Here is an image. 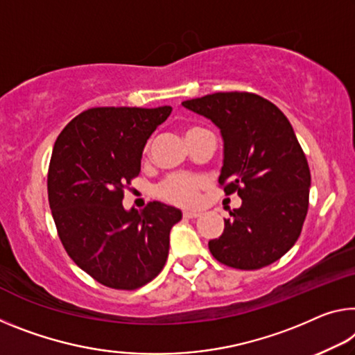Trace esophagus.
Returning a JSON list of instances; mask_svg holds the SVG:
<instances>
[{
    "mask_svg": "<svg viewBox=\"0 0 355 355\" xmlns=\"http://www.w3.org/2000/svg\"><path fill=\"white\" fill-rule=\"evenodd\" d=\"M199 216H200V211H198V210H184L183 211V218L193 219V218H199Z\"/></svg>",
    "mask_w": 355,
    "mask_h": 355,
    "instance_id": "esophagus-1",
    "label": "esophagus"
}]
</instances>
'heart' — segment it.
<instances>
[{
  "instance_id": "1",
  "label": "heart",
  "mask_w": 355,
  "mask_h": 355,
  "mask_svg": "<svg viewBox=\"0 0 355 355\" xmlns=\"http://www.w3.org/2000/svg\"><path fill=\"white\" fill-rule=\"evenodd\" d=\"M202 131V128H188L187 137L191 134ZM144 155H148V147H145ZM204 188V180L194 175H173L168 177L166 182H162L157 188V196L168 204L189 207L194 205L198 200L199 191Z\"/></svg>"
}]
</instances>
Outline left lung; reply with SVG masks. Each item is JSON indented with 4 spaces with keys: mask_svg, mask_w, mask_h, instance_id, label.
I'll return each instance as SVG.
<instances>
[{
    "mask_svg": "<svg viewBox=\"0 0 355 355\" xmlns=\"http://www.w3.org/2000/svg\"><path fill=\"white\" fill-rule=\"evenodd\" d=\"M221 131L224 159L219 184L237 193L219 239L208 241L224 266L257 270L283 257L300 237L308 211L309 173L294 129L277 105L254 93L229 92L182 103Z\"/></svg>",
    "mask_w": 355,
    "mask_h": 355,
    "instance_id": "8db88e82",
    "label": "left lung"
}]
</instances>
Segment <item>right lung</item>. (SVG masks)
Listing matches in <instances>:
<instances>
[{"mask_svg": "<svg viewBox=\"0 0 355 355\" xmlns=\"http://www.w3.org/2000/svg\"><path fill=\"white\" fill-rule=\"evenodd\" d=\"M171 112V105L93 107L55 142L47 191L58 237L72 261L107 288H142L167 261L182 211L156 200L126 211L121 202L139 175L145 144Z\"/></svg>", "mask_w": 355, "mask_h": 355, "instance_id": "add662e5", "label": "right lung"}]
</instances>
